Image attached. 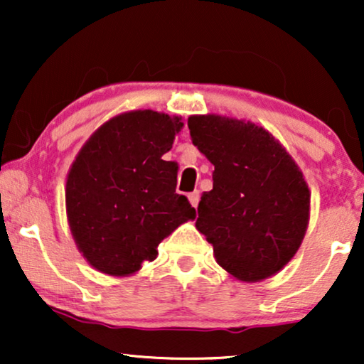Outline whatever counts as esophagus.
<instances>
[{
	"mask_svg": "<svg viewBox=\"0 0 364 364\" xmlns=\"http://www.w3.org/2000/svg\"><path fill=\"white\" fill-rule=\"evenodd\" d=\"M188 200H191L192 205L197 208V205H198V200H200V192H198V191H193L192 193H188Z\"/></svg>",
	"mask_w": 364,
	"mask_h": 364,
	"instance_id": "esophagus-1",
	"label": "esophagus"
}]
</instances>
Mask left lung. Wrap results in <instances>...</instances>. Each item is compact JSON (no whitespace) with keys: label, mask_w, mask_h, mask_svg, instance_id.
<instances>
[{"label":"left lung","mask_w":364,"mask_h":364,"mask_svg":"<svg viewBox=\"0 0 364 364\" xmlns=\"http://www.w3.org/2000/svg\"><path fill=\"white\" fill-rule=\"evenodd\" d=\"M193 146L215 166L198 202L196 227L218 265L242 282L280 272L305 237L310 191L278 141L252 122L191 116Z\"/></svg>","instance_id":"obj_1"}]
</instances>
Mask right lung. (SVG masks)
<instances>
[{
    "label": "right lung",
    "mask_w": 364,
    "mask_h": 364,
    "mask_svg": "<svg viewBox=\"0 0 364 364\" xmlns=\"http://www.w3.org/2000/svg\"><path fill=\"white\" fill-rule=\"evenodd\" d=\"M183 122L154 111L121 114L99 127L66 182L69 227L96 270L131 275L196 208L176 192L177 164L164 161Z\"/></svg>",
    "instance_id": "right-lung-1"
}]
</instances>
